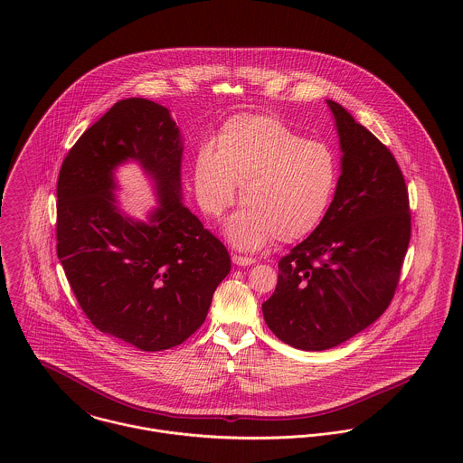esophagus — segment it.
<instances>
[{"label": "esophagus", "mask_w": 463, "mask_h": 463, "mask_svg": "<svg viewBox=\"0 0 463 463\" xmlns=\"http://www.w3.org/2000/svg\"><path fill=\"white\" fill-rule=\"evenodd\" d=\"M255 262H257V260H255V259H251V257H241V255H233V264L246 267V265H253Z\"/></svg>", "instance_id": "1"}]
</instances>
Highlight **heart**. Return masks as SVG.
Returning <instances> with one entry per match:
<instances>
[{"mask_svg":"<svg viewBox=\"0 0 463 463\" xmlns=\"http://www.w3.org/2000/svg\"><path fill=\"white\" fill-rule=\"evenodd\" d=\"M338 182L336 156L325 142L305 140L272 116H237L222 125L215 149L201 146L194 185L201 208L217 217L235 199L241 203L228 239L257 250L276 237L294 242L325 219Z\"/></svg>","mask_w":463,"mask_h":463,"instance_id":"heart-1","label":"heart"}]
</instances>
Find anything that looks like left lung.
<instances>
[{
    "label": "left lung",
    "instance_id": "1",
    "mask_svg": "<svg viewBox=\"0 0 463 463\" xmlns=\"http://www.w3.org/2000/svg\"><path fill=\"white\" fill-rule=\"evenodd\" d=\"M342 175L321 224L278 262L262 305L279 340L331 349L373 325L391 305L411 235L408 187L391 149L335 101Z\"/></svg>",
    "mask_w": 463,
    "mask_h": 463
}]
</instances>
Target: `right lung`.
<instances>
[{
  "label": "right lung",
  "mask_w": 463,
  "mask_h": 463,
  "mask_svg": "<svg viewBox=\"0 0 463 463\" xmlns=\"http://www.w3.org/2000/svg\"><path fill=\"white\" fill-rule=\"evenodd\" d=\"M182 142L169 110L118 101L74 142L57 182V255L87 319L140 351L185 342L230 272L224 244L180 201ZM135 157L154 175L161 208L147 225L115 208L111 169Z\"/></svg>",
  "instance_id": "right-lung-1"
}]
</instances>
